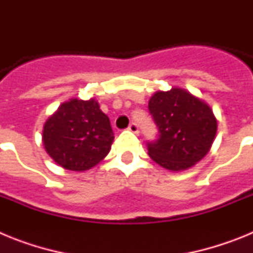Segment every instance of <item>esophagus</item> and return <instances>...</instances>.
I'll return each mask as SVG.
<instances>
[{"label": "esophagus", "mask_w": 253, "mask_h": 253, "mask_svg": "<svg viewBox=\"0 0 253 253\" xmlns=\"http://www.w3.org/2000/svg\"><path fill=\"white\" fill-rule=\"evenodd\" d=\"M128 130H130L131 133H134V134H138V133H139V129H138V125L135 124V123H131V124H129Z\"/></svg>", "instance_id": "obj_1"}]
</instances>
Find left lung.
Returning <instances> with one entry per match:
<instances>
[{
	"mask_svg": "<svg viewBox=\"0 0 253 253\" xmlns=\"http://www.w3.org/2000/svg\"><path fill=\"white\" fill-rule=\"evenodd\" d=\"M148 109L158 126V139L148 143L154 162L169 171H184L203 160L216 134V119L205 101L172 87L157 91Z\"/></svg>",
	"mask_w": 253,
	"mask_h": 253,
	"instance_id": "8db88e82",
	"label": "left lung"
}]
</instances>
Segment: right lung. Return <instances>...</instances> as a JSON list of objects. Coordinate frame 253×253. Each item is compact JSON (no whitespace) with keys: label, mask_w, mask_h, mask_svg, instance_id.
Returning a JSON list of instances; mask_svg holds the SVG:
<instances>
[{"label":"right lung","mask_w":253,"mask_h":253,"mask_svg":"<svg viewBox=\"0 0 253 253\" xmlns=\"http://www.w3.org/2000/svg\"><path fill=\"white\" fill-rule=\"evenodd\" d=\"M113 140L110 120L95 99L63 102L44 124L46 153L69 171L92 169L110 152Z\"/></svg>","instance_id":"1"}]
</instances>
